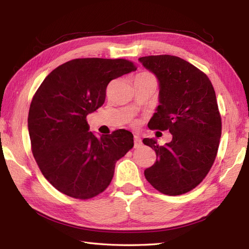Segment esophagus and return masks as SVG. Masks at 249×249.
<instances>
[{"instance_id": "1", "label": "esophagus", "mask_w": 249, "mask_h": 249, "mask_svg": "<svg viewBox=\"0 0 249 249\" xmlns=\"http://www.w3.org/2000/svg\"><path fill=\"white\" fill-rule=\"evenodd\" d=\"M134 140H135V144H134L135 149H138V147H140L142 145V141H141L140 137L138 135H135L134 136Z\"/></svg>"}]
</instances>
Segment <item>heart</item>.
Returning a JSON list of instances; mask_svg holds the SVG:
<instances>
[{
    "mask_svg": "<svg viewBox=\"0 0 249 249\" xmlns=\"http://www.w3.org/2000/svg\"><path fill=\"white\" fill-rule=\"evenodd\" d=\"M141 76H152L151 73H149V72H142V73H140Z\"/></svg>",
    "mask_w": 249,
    "mask_h": 249,
    "instance_id": "b5f03b06",
    "label": "heart"
}]
</instances>
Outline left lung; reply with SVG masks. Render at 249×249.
I'll return each mask as SVG.
<instances>
[{"label":"left lung","instance_id":"1","mask_svg":"<svg viewBox=\"0 0 249 249\" xmlns=\"http://www.w3.org/2000/svg\"><path fill=\"white\" fill-rule=\"evenodd\" d=\"M160 81V105L149 128L169 130L172 140L154 149L156 161L144 170L153 187L178 196L197 187L212 168L221 136V118L212 82L203 71L181 57L162 54L139 59Z\"/></svg>","mask_w":249,"mask_h":249}]
</instances>
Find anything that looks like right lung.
<instances>
[{"instance_id": "1", "label": "right lung", "mask_w": 249, "mask_h": 249, "mask_svg": "<svg viewBox=\"0 0 249 249\" xmlns=\"http://www.w3.org/2000/svg\"><path fill=\"white\" fill-rule=\"evenodd\" d=\"M136 70L125 59H75L52 71L36 91L28 118L32 153L59 192L81 200L102 194L116 160L133 149L130 131L97 138L89 131L87 115L102 107L111 80Z\"/></svg>"}]
</instances>
